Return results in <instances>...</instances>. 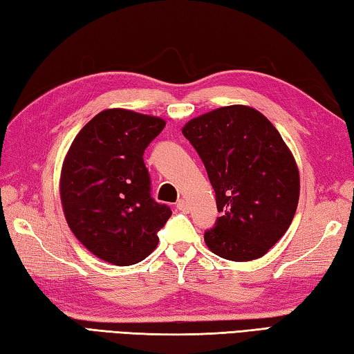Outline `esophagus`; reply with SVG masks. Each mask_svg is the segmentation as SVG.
Wrapping results in <instances>:
<instances>
[{"label": "esophagus", "mask_w": 354, "mask_h": 354, "mask_svg": "<svg viewBox=\"0 0 354 354\" xmlns=\"http://www.w3.org/2000/svg\"><path fill=\"white\" fill-rule=\"evenodd\" d=\"M176 207H178V210H181V212L189 210V204H187L184 199H179L178 203H176Z\"/></svg>", "instance_id": "1"}]
</instances>
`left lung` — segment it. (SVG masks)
Masks as SVG:
<instances>
[{
  "label": "left lung",
  "mask_w": 354,
  "mask_h": 354,
  "mask_svg": "<svg viewBox=\"0 0 354 354\" xmlns=\"http://www.w3.org/2000/svg\"><path fill=\"white\" fill-rule=\"evenodd\" d=\"M223 213L204 241L210 252L245 262L264 256L288 230L299 201V170L276 127L248 106L219 107L185 122Z\"/></svg>",
  "instance_id": "left-lung-1"
}]
</instances>
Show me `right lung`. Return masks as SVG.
I'll use <instances>...</instances> for the list:
<instances>
[{"label": "right lung", "instance_id": "right-lung-1", "mask_svg": "<svg viewBox=\"0 0 354 354\" xmlns=\"http://www.w3.org/2000/svg\"><path fill=\"white\" fill-rule=\"evenodd\" d=\"M165 121L127 109H107L75 136L62 162L59 196L68 227L96 258L133 266L158 245L170 218L150 196L144 150Z\"/></svg>", "mask_w": 354, "mask_h": 354}]
</instances>
